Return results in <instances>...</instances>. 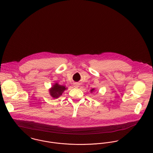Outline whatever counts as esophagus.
Here are the masks:
<instances>
[{"instance_id":"1","label":"esophagus","mask_w":153,"mask_h":153,"mask_svg":"<svg viewBox=\"0 0 153 153\" xmlns=\"http://www.w3.org/2000/svg\"><path fill=\"white\" fill-rule=\"evenodd\" d=\"M74 87H75V88L79 87V84H76V83H75V84H74Z\"/></svg>"}]
</instances>
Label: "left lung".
<instances>
[{
  "label": "left lung",
  "instance_id": "8db88e82",
  "mask_svg": "<svg viewBox=\"0 0 153 153\" xmlns=\"http://www.w3.org/2000/svg\"><path fill=\"white\" fill-rule=\"evenodd\" d=\"M95 88H92V89H91V91H90V92H91V93H93V92L95 91Z\"/></svg>",
  "mask_w": 153,
  "mask_h": 153
}]
</instances>
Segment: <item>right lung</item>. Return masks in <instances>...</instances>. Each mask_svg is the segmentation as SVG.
<instances>
[{
    "label": "right lung",
    "mask_w": 153,
    "mask_h": 153,
    "mask_svg": "<svg viewBox=\"0 0 153 153\" xmlns=\"http://www.w3.org/2000/svg\"><path fill=\"white\" fill-rule=\"evenodd\" d=\"M66 89H67V88L64 85H59L58 82H56L55 83L52 87L49 89V91L51 96L52 98H58L62 95L63 92Z\"/></svg>",
    "instance_id": "add662e5"
}]
</instances>
